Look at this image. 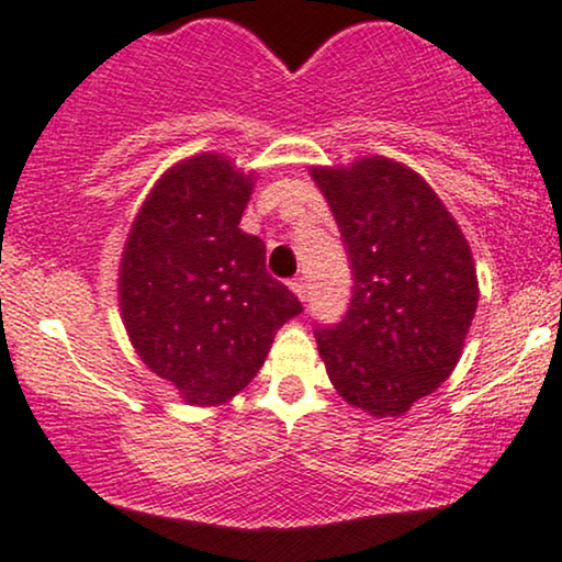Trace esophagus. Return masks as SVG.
Returning a JSON list of instances; mask_svg holds the SVG:
<instances>
[{"label": "esophagus", "mask_w": 562, "mask_h": 562, "mask_svg": "<svg viewBox=\"0 0 562 562\" xmlns=\"http://www.w3.org/2000/svg\"><path fill=\"white\" fill-rule=\"evenodd\" d=\"M289 286H292V292L300 296L302 302L307 300V281H305V276H296V279L289 281Z\"/></svg>", "instance_id": "obj_1"}]
</instances>
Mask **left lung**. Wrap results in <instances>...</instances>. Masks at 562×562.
<instances>
[{
  "label": "left lung",
  "mask_w": 562,
  "mask_h": 562,
  "mask_svg": "<svg viewBox=\"0 0 562 562\" xmlns=\"http://www.w3.org/2000/svg\"><path fill=\"white\" fill-rule=\"evenodd\" d=\"M352 268L345 318L315 328L328 379L375 418L402 415L458 366L479 302L463 231L415 170L366 157L313 168Z\"/></svg>",
  "instance_id": "1"
}]
</instances>
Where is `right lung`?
Masks as SVG:
<instances>
[{
  "label": "right lung",
  "mask_w": 562,
  "mask_h": 562,
  "mask_svg": "<svg viewBox=\"0 0 562 562\" xmlns=\"http://www.w3.org/2000/svg\"><path fill=\"white\" fill-rule=\"evenodd\" d=\"M252 176L217 155L170 168L136 215L121 262V310L138 358L191 405H221L255 379L302 302L239 228Z\"/></svg>",
  "instance_id": "obj_1"
}]
</instances>
